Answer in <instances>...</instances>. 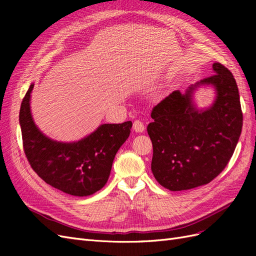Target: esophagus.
<instances>
[{
	"mask_svg": "<svg viewBox=\"0 0 256 256\" xmlns=\"http://www.w3.org/2000/svg\"><path fill=\"white\" fill-rule=\"evenodd\" d=\"M132 128H134V130L136 131V132H143V131L145 130L144 124L141 120H134Z\"/></svg>",
	"mask_w": 256,
	"mask_h": 256,
	"instance_id": "esophagus-1",
	"label": "esophagus"
}]
</instances>
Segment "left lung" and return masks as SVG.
I'll use <instances>...</instances> for the list:
<instances>
[{"instance_id":"obj_1","label":"left lung","mask_w":256,"mask_h":256,"mask_svg":"<svg viewBox=\"0 0 256 256\" xmlns=\"http://www.w3.org/2000/svg\"><path fill=\"white\" fill-rule=\"evenodd\" d=\"M214 74L192 85L186 94L171 92L152 111L147 126L152 143V172L171 191L188 190L210 182L228 164L242 128V111L236 80L220 63ZM200 84H214L215 104L198 112L192 92Z\"/></svg>"}]
</instances>
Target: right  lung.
<instances>
[{"mask_svg": "<svg viewBox=\"0 0 256 256\" xmlns=\"http://www.w3.org/2000/svg\"><path fill=\"white\" fill-rule=\"evenodd\" d=\"M30 84L19 113L22 143L30 166L44 182L76 196H88L109 180L116 152L130 134L132 122L104 124L74 143L52 141L33 122L30 110Z\"/></svg>", "mask_w": 256, "mask_h": 256, "instance_id": "right-lung-1", "label": "right lung"}]
</instances>
